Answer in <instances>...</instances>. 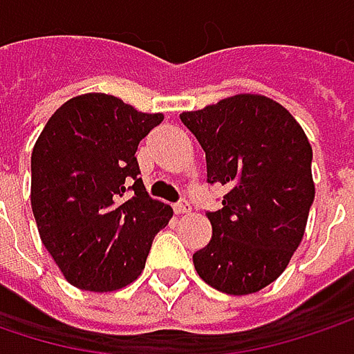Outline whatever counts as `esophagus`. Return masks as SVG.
<instances>
[{
  "label": "esophagus",
  "instance_id": "esophagus-1",
  "mask_svg": "<svg viewBox=\"0 0 354 354\" xmlns=\"http://www.w3.org/2000/svg\"><path fill=\"white\" fill-rule=\"evenodd\" d=\"M190 210H192V206H190L188 200H180V202L174 204V212H176V214H188Z\"/></svg>",
  "mask_w": 354,
  "mask_h": 354
}]
</instances>
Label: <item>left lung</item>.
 Returning <instances> with one entry per match:
<instances>
[{"mask_svg": "<svg viewBox=\"0 0 354 354\" xmlns=\"http://www.w3.org/2000/svg\"><path fill=\"white\" fill-rule=\"evenodd\" d=\"M180 120L206 152L208 184L228 188L222 208L206 212L212 239L194 252V268L220 292H259L284 272L304 236L315 200L308 138L286 108L259 94Z\"/></svg>", "mask_w": 354, "mask_h": 354, "instance_id": "8db88e82", "label": "left lung"}]
</instances>
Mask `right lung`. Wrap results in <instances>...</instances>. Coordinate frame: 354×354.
I'll return each instance as SVG.
<instances>
[{
	"mask_svg": "<svg viewBox=\"0 0 354 354\" xmlns=\"http://www.w3.org/2000/svg\"><path fill=\"white\" fill-rule=\"evenodd\" d=\"M164 120L114 95L68 100L32 152V210L39 239L70 284L112 292L134 282L172 208L148 196L136 160Z\"/></svg>",
	"mask_w": 354,
	"mask_h": 354,
	"instance_id": "1",
	"label": "right lung"
}]
</instances>
